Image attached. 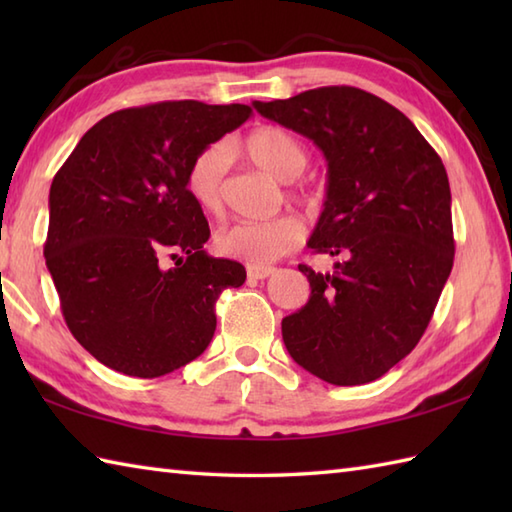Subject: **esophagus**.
I'll return each instance as SVG.
<instances>
[{
  "label": "esophagus",
  "mask_w": 512,
  "mask_h": 512,
  "mask_svg": "<svg viewBox=\"0 0 512 512\" xmlns=\"http://www.w3.org/2000/svg\"><path fill=\"white\" fill-rule=\"evenodd\" d=\"M248 277L250 279H266L270 275H275L273 266H248Z\"/></svg>",
  "instance_id": "esophagus-1"
}]
</instances>
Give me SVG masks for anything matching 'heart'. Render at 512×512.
<instances>
[{
    "label": "heart",
    "instance_id": "heart-1",
    "mask_svg": "<svg viewBox=\"0 0 512 512\" xmlns=\"http://www.w3.org/2000/svg\"><path fill=\"white\" fill-rule=\"evenodd\" d=\"M277 180H295L308 165V149L303 140L277 125H257L228 147ZM184 191L206 215L224 211V156L220 147H206L195 156L184 173ZM306 198L303 191H290ZM303 224L297 215H279L266 222H237L215 237L222 255L239 259L248 266H268L292 253L303 242Z\"/></svg>",
    "mask_w": 512,
    "mask_h": 512
}]
</instances>
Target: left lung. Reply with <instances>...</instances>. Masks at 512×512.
Here are the masks:
<instances>
[{
  "label": "left lung",
  "mask_w": 512,
  "mask_h": 512,
  "mask_svg": "<svg viewBox=\"0 0 512 512\" xmlns=\"http://www.w3.org/2000/svg\"><path fill=\"white\" fill-rule=\"evenodd\" d=\"M255 110L323 151L328 195L308 246L343 257L332 275L299 266L312 292L281 321L284 343L325 383H372L418 345L451 275L447 169L405 114L350 85Z\"/></svg>",
  "instance_id": "obj_1"
}]
</instances>
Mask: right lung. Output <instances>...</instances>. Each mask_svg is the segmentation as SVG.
<instances>
[{
	"label": "right lung",
	"instance_id": "obj_1",
	"mask_svg": "<svg viewBox=\"0 0 512 512\" xmlns=\"http://www.w3.org/2000/svg\"><path fill=\"white\" fill-rule=\"evenodd\" d=\"M250 114L239 103L127 107L88 129L57 171L43 255L63 319L96 361L156 378L211 343L215 301L246 270L204 253L209 222L184 173Z\"/></svg>",
	"mask_w": 512,
	"mask_h": 512
}]
</instances>
